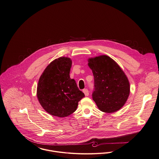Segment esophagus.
Listing matches in <instances>:
<instances>
[{"instance_id": "obj_1", "label": "esophagus", "mask_w": 159, "mask_h": 159, "mask_svg": "<svg viewBox=\"0 0 159 159\" xmlns=\"http://www.w3.org/2000/svg\"><path fill=\"white\" fill-rule=\"evenodd\" d=\"M83 93H84L85 96H88L89 95V91L87 89H84L83 90Z\"/></svg>"}]
</instances>
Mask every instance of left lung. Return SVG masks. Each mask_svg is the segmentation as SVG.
<instances>
[{
	"instance_id": "8db88e82",
	"label": "left lung",
	"mask_w": 159,
	"mask_h": 159,
	"mask_svg": "<svg viewBox=\"0 0 159 159\" xmlns=\"http://www.w3.org/2000/svg\"><path fill=\"white\" fill-rule=\"evenodd\" d=\"M88 62L94 76L93 101L104 113L118 111L128 98L130 84L128 77L120 66L107 55L91 58Z\"/></svg>"
}]
</instances>
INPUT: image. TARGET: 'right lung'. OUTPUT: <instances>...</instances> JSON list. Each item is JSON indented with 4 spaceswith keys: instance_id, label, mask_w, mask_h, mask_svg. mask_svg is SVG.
Listing matches in <instances>:
<instances>
[{
    "instance_id": "1",
    "label": "right lung",
    "mask_w": 159,
    "mask_h": 159,
    "mask_svg": "<svg viewBox=\"0 0 159 159\" xmlns=\"http://www.w3.org/2000/svg\"><path fill=\"white\" fill-rule=\"evenodd\" d=\"M72 61L70 58L60 57L52 61L40 77L37 97L46 112L64 117L73 113L78 102L84 97L75 79L70 77Z\"/></svg>"
}]
</instances>
